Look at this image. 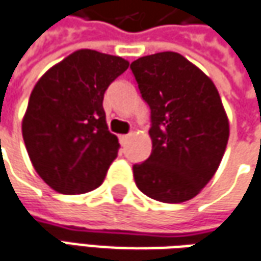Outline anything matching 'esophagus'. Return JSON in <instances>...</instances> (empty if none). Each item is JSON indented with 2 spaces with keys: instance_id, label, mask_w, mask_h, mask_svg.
I'll list each match as a JSON object with an SVG mask.
<instances>
[{
  "instance_id": "1",
  "label": "esophagus",
  "mask_w": 261,
  "mask_h": 261,
  "mask_svg": "<svg viewBox=\"0 0 261 261\" xmlns=\"http://www.w3.org/2000/svg\"><path fill=\"white\" fill-rule=\"evenodd\" d=\"M130 139V134H122V136H120V143H121L122 146L127 143V140Z\"/></svg>"
}]
</instances>
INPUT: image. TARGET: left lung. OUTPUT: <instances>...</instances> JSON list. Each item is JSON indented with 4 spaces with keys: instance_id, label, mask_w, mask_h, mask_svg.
I'll list each match as a JSON object with an SVG mask.
<instances>
[{
    "instance_id": "left-lung-1",
    "label": "left lung",
    "mask_w": 261,
    "mask_h": 261,
    "mask_svg": "<svg viewBox=\"0 0 261 261\" xmlns=\"http://www.w3.org/2000/svg\"><path fill=\"white\" fill-rule=\"evenodd\" d=\"M151 111L150 158L133 166L141 192L160 202L192 199L215 175L229 122L210 77L182 55L162 51L131 63Z\"/></svg>"
}]
</instances>
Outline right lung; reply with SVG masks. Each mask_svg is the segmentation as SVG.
I'll return each mask as SVG.
<instances>
[{"label": "right lung", "instance_id": "obj_1", "mask_svg": "<svg viewBox=\"0 0 261 261\" xmlns=\"http://www.w3.org/2000/svg\"><path fill=\"white\" fill-rule=\"evenodd\" d=\"M128 65L120 56L81 49L33 88L21 125L24 144L36 172L56 192L86 193L103 182L120 148L107 125L103 94Z\"/></svg>", "mask_w": 261, "mask_h": 261}]
</instances>
